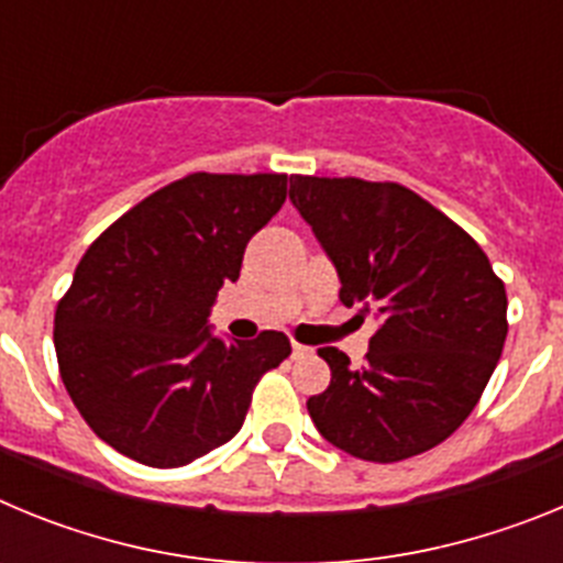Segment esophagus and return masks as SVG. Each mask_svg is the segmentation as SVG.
Wrapping results in <instances>:
<instances>
[{"mask_svg":"<svg viewBox=\"0 0 563 563\" xmlns=\"http://www.w3.org/2000/svg\"><path fill=\"white\" fill-rule=\"evenodd\" d=\"M310 346H305V343H292V357H307L310 355Z\"/></svg>","mask_w":563,"mask_h":563,"instance_id":"1","label":"esophagus"}]
</instances>
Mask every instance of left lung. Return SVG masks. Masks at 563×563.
<instances>
[{
  "instance_id": "obj_1",
  "label": "left lung",
  "mask_w": 563,
  "mask_h": 563,
  "mask_svg": "<svg viewBox=\"0 0 563 563\" xmlns=\"http://www.w3.org/2000/svg\"><path fill=\"white\" fill-rule=\"evenodd\" d=\"M290 200L377 321L366 363L318 355L332 380L307 400L327 442L366 462L434 449L474 411L507 338V296L485 251L420 194L357 177H290Z\"/></svg>"
}]
</instances>
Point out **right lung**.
<instances>
[{
  "instance_id": "obj_1",
  "label": "right lung",
  "mask_w": 563,
  "mask_h": 563,
  "mask_svg": "<svg viewBox=\"0 0 563 563\" xmlns=\"http://www.w3.org/2000/svg\"><path fill=\"white\" fill-rule=\"evenodd\" d=\"M285 200L287 174H188L84 253L53 341L76 409L114 451L180 467L242 429L253 386L290 341L276 330L225 341L208 316Z\"/></svg>"
}]
</instances>
